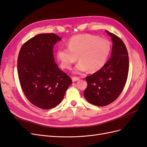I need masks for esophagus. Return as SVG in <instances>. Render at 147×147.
<instances>
[{"label":"esophagus","mask_w":147,"mask_h":147,"mask_svg":"<svg viewBox=\"0 0 147 147\" xmlns=\"http://www.w3.org/2000/svg\"><path fill=\"white\" fill-rule=\"evenodd\" d=\"M80 80V78L78 77H72V80L73 82L78 81V80Z\"/></svg>","instance_id":"1"}]
</instances>
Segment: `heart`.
<instances>
[{
	"label": "heart",
	"mask_w": 147,
	"mask_h": 147,
	"mask_svg": "<svg viewBox=\"0 0 147 147\" xmlns=\"http://www.w3.org/2000/svg\"><path fill=\"white\" fill-rule=\"evenodd\" d=\"M112 45L107 39L91 34H79L72 36L67 42V47H59L56 52L57 58L63 69H70L78 59L75 73L96 72L105 65Z\"/></svg>",
	"instance_id": "1"
}]
</instances>
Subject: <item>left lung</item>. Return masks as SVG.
<instances>
[{"mask_svg": "<svg viewBox=\"0 0 147 147\" xmlns=\"http://www.w3.org/2000/svg\"><path fill=\"white\" fill-rule=\"evenodd\" d=\"M112 40L111 57L100 70L86 77L88 86L84 96L90 104L107 105L116 100L125 86L129 72V56L122 40L106 31Z\"/></svg>", "mask_w": 147, "mask_h": 147, "instance_id": "1", "label": "left lung"}]
</instances>
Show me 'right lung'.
Segmentation results:
<instances>
[{"label": "right lung", "instance_id": "right-lung-1", "mask_svg": "<svg viewBox=\"0 0 147 147\" xmlns=\"http://www.w3.org/2000/svg\"><path fill=\"white\" fill-rule=\"evenodd\" d=\"M61 40L53 33L37 35L23 44L18 57V74L24 94L42 109L58 105L72 83L55 61L53 48Z\"/></svg>", "mask_w": 147, "mask_h": 147}]
</instances>
